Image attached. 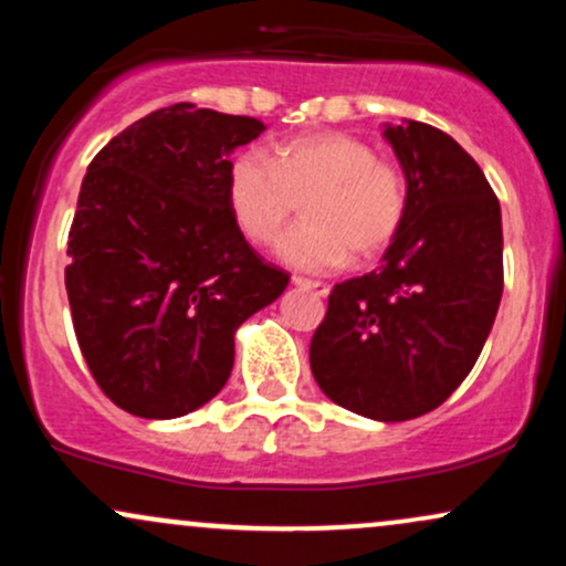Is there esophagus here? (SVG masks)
<instances>
[{
  "label": "esophagus",
  "mask_w": 566,
  "mask_h": 566,
  "mask_svg": "<svg viewBox=\"0 0 566 566\" xmlns=\"http://www.w3.org/2000/svg\"><path fill=\"white\" fill-rule=\"evenodd\" d=\"M292 284H295V287H301V290L314 292V295H319V297H327V295H329V284H324V282H314V279L295 276V279H292Z\"/></svg>",
  "instance_id": "1"
}]
</instances>
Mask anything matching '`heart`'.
Masks as SVG:
<instances>
[{"instance_id": "1", "label": "heart", "mask_w": 566, "mask_h": 566, "mask_svg": "<svg viewBox=\"0 0 566 566\" xmlns=\"http://www.w3.org/2000/svg\"><path fill=\"white\" fill-rule=\"evenodd\" d=\"M226 197L239 231L271 242L303 201V226L276 242L279 261L297 271L340 269L380 255L407 216V180L367 140L314 133L279 143L274 161L247 148L231 159Z\"/></svg>"}]
</instances>
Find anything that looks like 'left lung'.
<instances>
[{"instance_id": "obj_1", "label": "left lung", "mask_w": 566, "mask_h": 566, "mask_svg": "<svg viewBox=\"0 0 566 566\" xmlns=\"http://www.w3.org/2000/svg\"><path fill=\"white\" fill-rule=\"evenodd\" d=\"M407 216L378 271L335 284L311 373L335 405L380 423L437 409L482 354L503 295V223L482 167L423 122L386 125Z\"/></svg>"}]
</instances>
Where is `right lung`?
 Masks as SVG:
<instances>
[{"instance_id":"1","label":"right lung","mask_w":566,"mask_h":566,"mask_svg":"<svg viewBox=\"0 0 566 566\" xmlns=\"http://www.w3.org/2000/svg\"><path fill=\"white\" fill-rule=\"evenodd\" d=\"M261 119L175 103L90 161L69 231L66 292L82 356L129 415L170 420L220 394L233 335L290 276L231 216V154Z\"/></svg>"}]
</instances>
